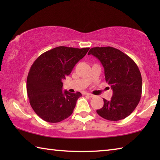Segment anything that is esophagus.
<instances>
[{
  "label": "esophagus",
  "mask_w": 160,
  "mask_h": 160,
  "mask_svg": "<svg viewBox=\"0 0 160 160\" xmlns=\"http://www.w3.org/2000/svg\"><path fill=\"white\" fill-rule=\"evenodd\" d=\"M85 94H86L87 96H88L89 97H93L94 96V94H90V93H86Z\"/></svg>",
  "instance_id": "34e87169"
}]
</instances>
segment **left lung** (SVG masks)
<instances>
[{
    "label": "left lung",
    "instance_id": "8db88e82",
    "mask_svg": "<svg viewBox=\"0 0 160 160\" xmlns=\"http://www.w3.org/2000/svg\"><path fill=\"white\" fill-rule=\"evenodd\" d=\"M101 62L105 80L113 90L110 100L97 113L107 120L119 121L128 116L138 104L142 94V77L132 58L111 47H94L88 52Z\"/></svg>",
    "mask_w": 160,
    "mask_h": 160
}]
</instances>
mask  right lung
I'll list each match as a JSON object with an SVG mask.
<instances>
[{"label": "right lung", "mask_w": 160, "mask_h": 160, "mask_svg": "<svg viewBox=\"0 0 160 160\" xmlns=\"http://www.w3.org/2000/svg\"><path fill=\"white\" fill-rule=\"evenodd\" d=\"M89 49L58 47L42 53L32 64L27 79V92L32 108L44 121L58 123L73 112L82 94L63 92L62 80L70 74Z\"/></svg>", "instance_id": "1"}]
</instances>
